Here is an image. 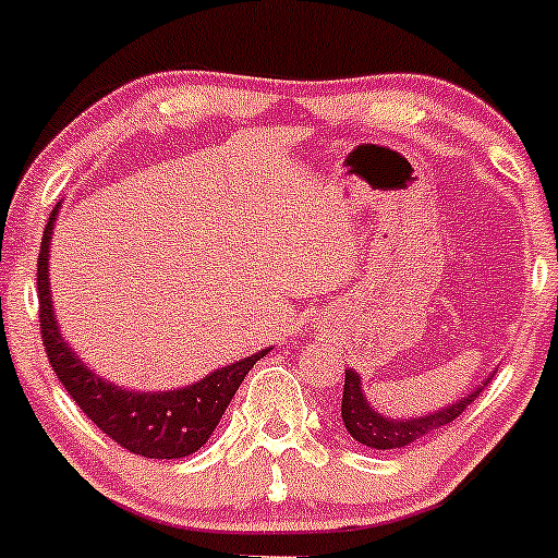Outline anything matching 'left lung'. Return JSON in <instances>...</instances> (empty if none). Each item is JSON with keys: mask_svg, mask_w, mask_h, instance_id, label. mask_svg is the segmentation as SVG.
Listing matches in <instances>:
<instances>
[{"mask_svg": "<svg viewBox=\"0 0 558 558\" xmlns=\"http://www.w3.org/2000/svg\"><path fill=\"white\" fill-rule=\"evenodd\" d=\"M482 389L485 387H476L469 397H461V400L452 402L448 408L437 410V413L400 421V418H387V415L376 413V410L371 408V402L365 400L363 387H360V373L347 371L344 397H341V418H344L347 432L352 434L360 445H365V448L397 450V448H405L410 442H415V439L426 437V434H432L434 428L448 426L450 421H456L458 415H461L463 410L480 397Z\"/></svg>", "mask_w": 558, "mask_h": 558, "instance_id": "obj_1", "label": "left lung"}]
</instances>
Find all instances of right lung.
<instances>
[{"instance_id": "right-lung-1", "label": "right lung", "mask_w": 558, "mask_h": 558, "mask_svg": "<svg viewBox=\"0 0 558 558\" xmlns=\"http://www.w3.org/2000/svg\"><path fill=\"white\" fill-rule=\"evenodd\" d=\"M60 204H54L41 235L39 262H36V293H39V326L47 357L54 376L60 378L84 415L108 434L116 445L126 448L134 456L145 458H185L209 442L211 432L228 410L232 395L243 384L246 373L254 368L269 349L225 365L209 373L190 387L171 391H130L106 381L89 371L76 352L65 344L58 328V317L52 312L50 293V241Z\"/></svg>"}]
</instances>
